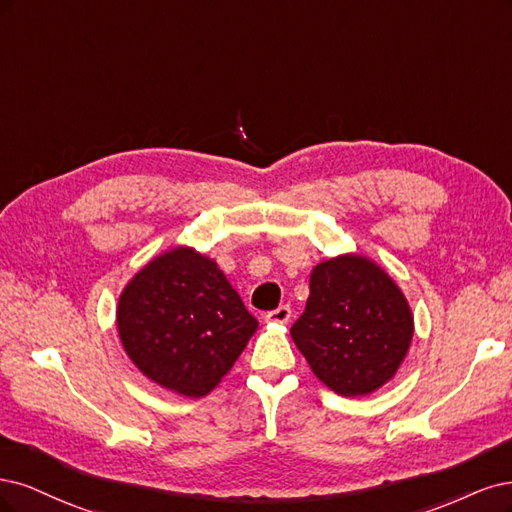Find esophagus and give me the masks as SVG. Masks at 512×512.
I'll return each instance as SVG.
<instances>
[{"instance_id":"34e87169","label":"esophagus","mask_w":512,"mask_h":512,"mask_svg":"<svg viewBox=\"0 0 512 512\" xmlns=\"http://www.w3.org/2000/svg\"><path fill=\"white\" fill-rule=\"evenodd\" d=\"M289 319H291V308L289 306H278L276 310H272L266 315L268 323H287Z\"/></svg>"}]
</instances>
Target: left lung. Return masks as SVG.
Listing matches in <instances>:
<instances>
[{
    "label": "left lung",
    "instance_id": "left-lung-1",
    "mask_svg": "<svg viewBox=\"0 0 512 512\" xmlns=\"http://www.w3.org/2000/svg\"><path fill=\"white\" fill-rule=\"evenodd\" d=\"M415 317L395 280L366 255L344 253L310 272L291 338L319 381L344 398L374 393L400 370Z\"/></svg>",
    "mask_w": 512,
    "mask_h": 512
}]
</instances>
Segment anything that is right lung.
I'll return each mask as SVG.
<instances>
[{
	"label": "right lung",
	"mask_w": 512,
	"mask_h": 512,
	"mask_svg": "<svg viewBox=\"0 0 512 512\" xmlns=\"http://www.w3.org/2000/svg\"><path fill=\"white\" fill-rule=\"evenodd\" d=\"M257 327L217 261L183 244L142 266L117 304L131 364L187 398H202L223 381Z\"/></svg>",
	"instance_id": "1"
}]
</instances>
